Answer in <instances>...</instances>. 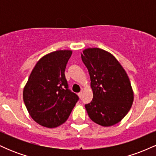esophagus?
<instances>
[{
	"mask_svg": "<svg viewBox=\"0 0 156 156\" xmlns=\"http://www.w3.org/2000/svg\"><path fill=\"white\" fill-rule=\"evenodd\" d=\"M78 97H79L80 98H81V97H82V92H80L78 93Z\"/></svg>",
	"mask_w": 156,
	"mask_h": 156,
	"instance_id": "1",
	"label": "esophagus"
}]
</instances>
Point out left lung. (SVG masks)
<instances>
[{"mask_svg":"<svg viewBox=\"0 0 156 156\" xmlns=\"http://www.w3.org/2000/svg\"><path fill=\"white\" fill-rule=\"evenodd\" d=\"M81 59L88 69L93 92L92 101L85 105L89 118L103 127L119 122L133 102V91L124 68L101 48H86Z\"/></svg>","mask_w":156,"mask_h":156,"instance_id":"1","label":"left lung"}]
</instances>
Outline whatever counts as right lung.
Wrapping results in <instances>:
<instances>
[{
    "label": "right lung",
    "instance_id": "obj_1",
    "mask_svg": "<svg viewBox=\"0 0 156 156\" xmlns=\"http://www.w3.org/2000/svg\"><path fill=\"white\" fill-rule=\"evenodd\" d=\"M73 51L58 50L38 61L23 89V101L36 122L48 128L67 121L78 97L68 89L64 71Z\"/></svg>",
    "mask_w": 156,
    "mask_h": 156
}]
</instances>
